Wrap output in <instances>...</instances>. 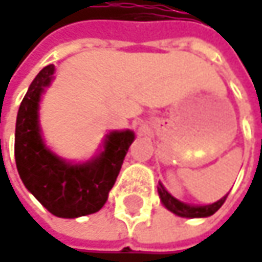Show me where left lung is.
I'll use <instances>...</instances> for the list:
<instances>
[{"label": "left lung", "instance_id": "obj_1", "mask_svg": "<svg viewBox=\"0 0 262 262\" xmlns=\"http://www.w3.org/2000/svg\"><path fill=\"white\" fill-rule=\"evenodd\" d=\"M157 192H159V196H160V201L162 204L169 210L172 211L174 214L181 216V217H208L211 214H214L225 202L226 193L224 198H221L219 201L213 202V204H208V205H190V204H184V202L179 201L177 198H174L165 187L162 183H159L157 186Z\"/></svg>", "mask_w": 262, "mask_h": 262}]
</instances>
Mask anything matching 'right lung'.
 Returning <instances> with one entry per match:
<instances>
[{"label": "right lung", "mask_w": 262, "mask_h": 262, "mask_svg": "<svg viewBox=\"0 0 262 262\" xmlns=\"http://www.w3.org/2000/svg\"><path fill=\"white\" fill-rule=\"evenodd\" d=\"M54 72V64L41 69L19 106L14 159L22 183L37 201L57 217L75 219L96 213L105 205L135 133H107L102 153L85 163H70L54 155L45 145L38 124L40 97Z\"/></svg>", "instance_id": "right-lung-1"}]
</instances>
